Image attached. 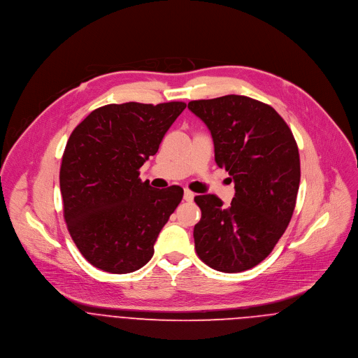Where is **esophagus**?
I'll list each match as a JSON object with an SVG mask.
<instances>
[{
  "instance_id": "esophagus-1",
  "label": "esophagus",
  "mask_w": 358,
  "mask_h": 358,
  "mask_svg": "<svg viewBox=\"0 0 358 358\" xmlns=\"http://www.w3.org/2000/svg\"><path fill=\"white\" fill-rule=\"evenodd\" d=\"M183 197H185V200H186V201H189V203H190V201H193V199H194V193H193V192H190L189 189H186V190H185V196H183Z\"/></svg>"
}]
</instances>
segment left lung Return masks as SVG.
I'll return each mask as SVG.
<instances>
[{"label":"left lung","mask_w":358,"mask_h":358,"mask_svg":"<svg viewBox=\"0 0 358 358\" xmlns=\"http://www.w3.org/2000/svg\"><path fill=\"white\" fill-rule=\"evenodd\" d=\"M210 131L215 161L234 182L224 206L213 194L196 196L199 257L223 273H241L266 259L291 222L301 182L295 138L268 104L226 95L187 106ZM230 179V180H231Z\"/></svg>","instance_id":"left-lung-1"}]
</instances>
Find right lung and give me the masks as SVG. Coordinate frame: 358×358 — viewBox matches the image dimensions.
Wrapping results in <instances>:
<instances>
[{
	"label": "right lung",
	"mask_w": 358,
	"mask_h": 358,
	"mask_svg": "<svg viewBox=\"0 0 358 358\" xmlns=\"http://www.w3.org/2000/svg\"><path fill=\"white\" fill-rule=\"evenodd\" d=\"M185 108L183 102L106 104L71 132L59 175L63 216L92 266L125 274L152 259L183 189H154L141 180L139 168Z\"/></svg>",
	"instance_id": "add662e5"
}]
</instances>
